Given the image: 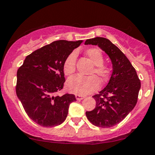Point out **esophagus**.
Returning a JSON list of instances; mask_svg holds the SVG:
<instances>
[{
  "label": "esophagus",
  "instance_id": "1",
  "mask_svg": "<svg viewBox=\"0 0 155 155\" xmlns=\"http://www.w3.org/2000/svg\"><path fill=\"white\" fill-rule=\"evenodd\" d=\"M84 97L81 96V95H76V100H78V101H80V100H82L83 98H84Z\"/></svg>",
  "mask_w": 155,
  "mask_h": 155
}]
</instances>
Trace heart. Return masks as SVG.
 <instances>
[{"instance_id": "obj_1", "label": "heart", "mask_w": 155, "mask_h": 155, "mask_svg": "<svg viewBox=\"0 0 155 155\" xmlns=\"http://www.w3.org/2000/svg\"><path fill=\"white\" fill-rule=\"evenodd\" d=\"M85 54L94 68L90 73L91 76L83 77L75 76L68 79L66 84L68 91L77 95H87L97 91L100 87V82L94 75H96L101 81L106 80L110 74V68L104 64L102 51L98 48L87 49ZM77 53L74 51L66 57L63 62L62 68L65 76H70L76 71V62Z\"/></svg>"}]
</instances>
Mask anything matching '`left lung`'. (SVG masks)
Segmentation results:
<instances>
[{
  "instance_id": "8db88e82",
  "label": "left lung",
  "mask_w": 155,
  "mask_h": 155,
  "mask_svg": "<svg viewBox=\"0 0 155 155\" xmlns=\"http://www.w3.org/2000/svg\"><path fill=\"white\" fill-rule=\"evenodd\" d=\"M85 45H98L106 53L113 64V73L107 85L93 97L96 101L93 110L86 116L96 127L109 128L118 124L133 110L137 101L140 81L127 57L108 39L95 37Z\"/></svg>"
}]
</instances>
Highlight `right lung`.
Listing matches in <instances>:
<instances>
[{"label":"right lung","instance_id":"obj_1","mask_svg":"<svg viewBox=\"0 0 155 155\" xmlns=\"http://www.w3.org/2000/svg\"><path fill=\"white\" fill-rule=\"evenodd\" d=\"M82 40H57L32 52L25 57L17 73L16 93L25 113L33 121L44 127L64 122L74 94L54 96L65 81L63 62Z\"/></svg>","mask_w":155,"mask_h":155}]
</instances>
